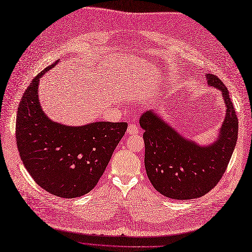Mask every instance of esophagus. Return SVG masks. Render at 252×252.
Wrapping results in <instances>:
<instances>
[{"instance_id": "obj_1", "label": "esophagus", "mask_w": 252, "mask_h": 252, "mask_svg": "<svg viewBox=\"0 0 252 252\" xmlns=\"http://www.w3.org/2000/svg\"><path fill=\"white\" fill-rule=\"evenodd\" d=\"M128 134H137L138 133V127L135 124H129L127 128Z\"/></svg>"}]
</instances>
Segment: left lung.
Masks as SVG:
<instances>
[{"instance_id":"obj_1","label":"left lung","mask_w":252,"mask_h":252,"mask_svg":"<svg viewBox=\"0 0 252 252\" xmlns=\"http://www.w3.org/2000/svg\"><path fill=\"white\" fill-rule=\"evenodd\" d=\"M209 86L219 89L225 104V116L219 134L210 145H198L184 137L155 110L139 119L145 130V167L150 182L160 194L175 200L204 196L220 181L238 138V119L223 83L206 75Z\"/></svg>"}]
</instances>
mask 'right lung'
Listing matches in <instances>:
<instances>
[{
	"label": "right lung",
	"instance_id": "right-lung-1",
	"mask_svg": "<svg viewBox=\"0 0 252 252\" xmlns=\"http://www.w3.org/2000/svg\"><path fill=\"white\" fill-rule=\"evenodd\" d=\"M57 63L46 67L23 93L16 142L22 163L35 183L54 196L76 198L97 185L127 123L67 126L48 118L39 100V81Z\"/></svg>",
	"mask_w": 252,
	"mask_h": 252
}]
</instances>
